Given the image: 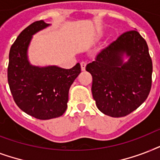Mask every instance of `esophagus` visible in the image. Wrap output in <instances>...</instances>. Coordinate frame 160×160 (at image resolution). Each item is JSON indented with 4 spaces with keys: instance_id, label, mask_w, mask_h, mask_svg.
I'll return each instance as SVG.
<instances>
[{
    "instance_id": "esophagus-1",
    "label": "esophagus",
    "mask_w": 160,
    "mask_h": 160,
    "mask_svg": "<svg viewBox=\"0 0 160 160\" xmlns=\"http://www.w3.org/2000/svg\"><path fill=\"white\" fill-rule=\"evenodd\" d=\"M80 66H81V70H85V66H86V63L85 61H82L80 62Z\"/></svg>"
}]
</instances>
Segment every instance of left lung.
<instances>
[{
    "label": "left lung",
    "instance_id": "obj_1",
    "mask_svg": "<svg viewBox=\"0 0 160 160\" xmlns=\"http://www.w3.org/2000/svg\"><path fill=\"white\" fill-rule=\"evenodd\" d=\"M124 53L130 56L122 63ZM85 70L92 75V95L96 106L106 115L129 114L148 97L153 64L146 41L137 31L124 32L96 55Z\"/></svg>",
    "mask_w": 160,
    "mask_h": 160
}]
</instances>
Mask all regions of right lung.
<instances>
[{
	"instance_id": "obj_1",
	"label": "right lung",
	"mask_w": 160,
	"mask_h": 160,
	"mask_svg": "<svg viewBox=\"0 0 160 160\" xmlns=\"http://www.w3.org/2000/svg\"><path fill=\"white\" fill-rule=\"evenodd\" d=\"M48 26L37 21L21 31L11 47L7 68L9 87L15 103L22 111L39 119L57 118L65 113L69 90L81 72L79 63L69 70L30 65L26 52L31 36Z\"/></svg>"
}]
</instances>
